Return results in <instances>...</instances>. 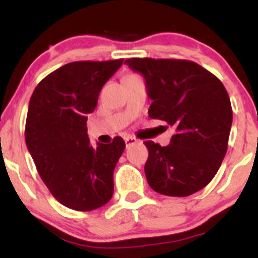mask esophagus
Masks as SVG:
<instances>
[{"label": "esophagus", "mask_w": 258, "mask_h": 258, "mask_svg": "<svg viewBox=\"0 0 258 258\" xmlns=\"http://www.w3.org/2000/svg\"><path fill=\"white\" fill-rule=\"evenodd\" d=\"M125 143H126V147H130V146H132V144L138 143V139H136L135 137H126Z\"/></svg>", "instance_id": "34e87169"}]
</instances>
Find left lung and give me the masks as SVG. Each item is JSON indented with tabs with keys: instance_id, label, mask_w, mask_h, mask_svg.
<instances>
[{
	"instance_id": "8db88e82",
	"label": "left lung",
	"mask_w": 258,
	"mask_h": 258,
	"mask_svg": "<svg viewBox=\"0 0 258 258\" xmlns=\"http://www.w3.org/2000/svg\"><path fill=\"white\" fill-rule=\"evenodd\" d=\"M125 64L143 75L152 119L166 121L176 132L170 144L144 142V166L153 190L188 197L214 178L227 153L233 111L226 88L214 74L184 59L131 58Z\"/></svg>"
}]
</instances>
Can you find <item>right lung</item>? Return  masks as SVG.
Wrapping results in <instances>:
<instances>
[{
	"label": "right lung",
	"instance_id": "add662e5",
	"mask_svg": "<svg viewBox=\"0 0 258 258\" xmlns=\"http://www.w3.org/2000/svg\"><path fill=\"white\" fill-rule=\"evenodd\" d=\"M123 59L73 61L47 75L35 88L25 123V142L37 172L61 205L92 211L114 193L115 166L125 142L90 144L87 115Z\"/></svg>",
	"mask_w": 258,
	"mask_h": 258
}]
</instances>
